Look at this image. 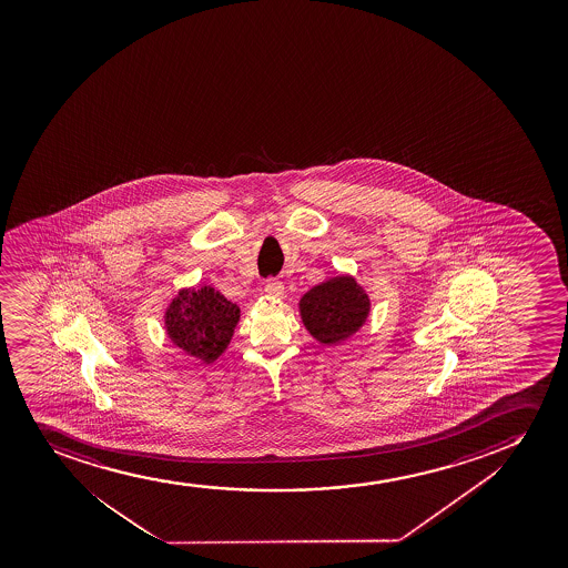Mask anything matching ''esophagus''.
Wrapping results in <instances>:
<instances>
[{
	"mask_svg": "<svg viewBox=\"0 0 568 568\" xmlns=\"http://www.w3.org/2000/svg\"><path fill=\"white\" fill-rule=\"evenodd\" d=\"M265 292L273 297H282L284 295V284L278 278H268L265 282Z\"/></svg>",
	"mask_w": 568,
	"mask_h": 568,
	"instance_id": "obj_1",
	"label": "esophagus"
}]
</instances>
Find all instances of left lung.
Listing matches in <instances>:
<instances>
[{"label":"left lung","instance_id":"left-lung-1","mask_svg":"<svg viewBox=\"0 0 568 568\" xmlns=\"http://www.w3.org/2000/svg\"><path fill=\"white\" fill-rule=\"evenodd\" d=\"M300 308L314 339L324 345H337L364 324L369 300L354 278L339 276L303 295Z\"/></svg>","mask_w":568,"mask_h":568}]
</instances>
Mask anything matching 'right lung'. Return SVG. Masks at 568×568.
I'll list each match as a JSON object with an SVG mask.
<instances>
[{"label":"right lung","instance_id":"1","mask_svg":"<svg viewBox=\"0 0 568 568\" xmlns=\"http://www.w3.org/2000/svg\"><path fill=\"white\" fill-rule=\"evenodd\" d=\"M166 329L185 353L214 362L227 348L241 311L214 287L183 290L166 311Z\"/></svg>","mask_w":568,"mask_h":568}]
</instances>
